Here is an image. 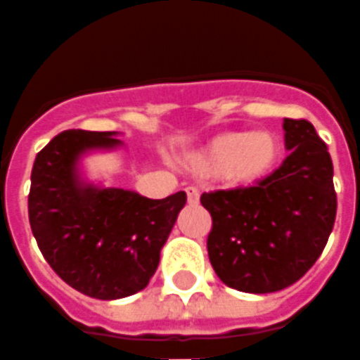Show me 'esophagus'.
Wrapping results in <instances>:
<instances>
[{"mask_svg":"<svg viewBox=\"0 0 360 360\" xmlns=\"http://www.w3.org/2000/svg\"><path fill=\"white\" fill-rule=\"evenodd\" d=\"M185 193H187V200L191 204H196L198 202V196H200V193H198V188L196 187H187L185 188Z\"/></svg>","mask_w":360,"mask_h":360,"instance_id":"34e87169","label":"esophagus"}]
</instances>
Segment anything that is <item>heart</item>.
<instances>
[{
    "instance_id": "1",
    "label": "heart",
    "mask_w": 360,
    "mask_h": 360,
    "mask_svg": "<svg viewBox=\"0 0 360 360\" xmlns=\"http://www.w3.org/2000/svg\"><path fill=\"white\" fill-rule=\"evenodd\" d=\"M283 148L274 133H226L195 152L188 164L206 177H224L233 187H252L278 167Z\"/></svg>"
}]
</instances>
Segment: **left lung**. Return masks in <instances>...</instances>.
I'll return each mask as SVG.
<instances>
[{
  "label": "left lung",
  "instance_id": "8db88e82",
  "mask_svg": "<svg viewBox=\"0 0 360 360\" xmlns=\"http://www.w3.org/2000/svg\"><path fill=\"white\" fill-rule=\"evenodd\" d=\"M283 131L291 152L264 181L200 196L212 216V268L245 293H274L299 281L322 255L335 221L326 142L307 119L285 117Z\"/></svg>",
  "mask_w": 360,
  "mask_h": 360
}]
</instances>
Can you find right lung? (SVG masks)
I'll use <instances>...</instances> for the list:
<instances>
[{"label":"right lung","mask_w":360,"mask_h":360,"mask_svg":"<svg viewBox=\"0 0 360 360\" xmlns=\"http://www.w3.org/2000/svg\"><path fill=\"white\" fill-rule=\"evenodd\" d=\"M115 133L63 131L32 165L28 219L51 270L81 293L113 301L148 285L160 250L187 195L154 200L133 191L84 183L79 158L121 144Z\"/></svg>","instance_id":"add662e5"}]
</instances>
